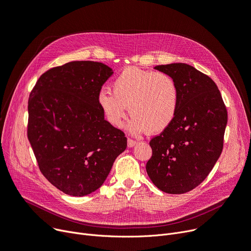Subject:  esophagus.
I'll list each match as a JSON object with an SVG mask.
<instances>
[{"mask_svg":"<svg viewBox=\"0 0 251 251\" xmlns=\"http://www.w3.org/2000/svg\"><path fill=\"white\" fill-rule=\"evenodd\" d=\"M137 141L136 140H132V139H128L127 140V147H129V148H132V147H134L136 144H137Z\"/></svg>","mask_w":251,"mask_h":251,"instance_id":"1","label":"esophagus"}]
</instances>
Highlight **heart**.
<instances>
[{"label":"heart","mask_w":251,"mask_h":251,"mask_svg":"<svg viewBox=\"0 0 251 251\" xmlns=\"http://www.w3.org/2000/svg\"><path fill=\"white\" fill-rule=\"evenodd\" d=\"M112 93L102 90L97 102L106 121L121 126L128 107L133 116L128 124L132 134L147 130L160 134L174 123L178 109L180 92L169 75L126 67L112 82Z\"/></svg>","instance_id":"b5f03b06"}]
</instances>
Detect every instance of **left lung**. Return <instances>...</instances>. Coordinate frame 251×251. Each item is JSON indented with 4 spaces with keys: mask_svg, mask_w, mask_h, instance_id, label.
<instances>
[{
    "mask_svg": "<svg viewBox=\"0 0 251 251\" xmlns=\"http://www.w3.org/2000/svg\"><path fill=\"white\" fill-rule=\"evenodd\" d=\"M171 75L180 92L171 126L150 141L146 171L152 183L169 194H183L205 180L224 146L228 113L208 75L186 63L154 67Z\"/></svg>",
    "mask_w": 251,
    "mask_h": 251,
    "instance_id": "1",
    "label": "left lung"
}]
</instances>
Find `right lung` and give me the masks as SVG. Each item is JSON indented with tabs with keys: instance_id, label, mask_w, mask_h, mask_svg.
Wrapping results in <instances>:
<instances>
[{
	"instance_id": "1",
	"label": "right lung",
	"mask_w": 251,
	"mask_h": 251,
	"mask_svg": "<svg viewBox=\"0 0 251 251\" xmlns=\"http://www.w3.org/2000/svg\"><path fill=\"white\" fill-rule=\"evenodd\" d=\"M113 75L101 62L73 61L41 75L28 99L27 137L40 171L57 189L85 196L99 189L126 148L124 132L97 102Z\"/></svg>"
}]
</instances>
